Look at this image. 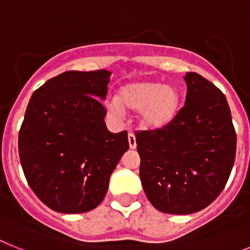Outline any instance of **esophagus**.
I'll return each mask as SVG.
<instances>
[{"label": "esophagus", "mask_w": 250, "mask_h": 250, "mask_svg": "<svg viewBox=\"0 0 250 250\" xmlns=\"http://www.w3.org/2000/svg\"><path fill=\"white\" fill-rule=\"evenodd\" d=\"M128 142H129V147L133 150L136 148L137 144H136V137H135V133L133 132H128Z\"/></svg>", "instance_id": "1"}]
</instances>
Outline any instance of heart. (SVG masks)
<instances>
[{
	"label": "heart",
	"mask_w": 250,
	"mask_h": 250,
	"mask_svg": "<svg viewBox=\"0 0 250 250\" xmlns=\"http://www.w3.org/2000/svg\"><path fill=\"white\" fill-rule=\"evenodd\" d=\"M180 98L171 86L159 81L141 80L122 85L117 99L106 103L108 113L113 118L121 119L125 109L140 112V123L147 129L167 127L177 117Z\"/></svg>",
	"instance_id": "heart-1"
}]
</instances>
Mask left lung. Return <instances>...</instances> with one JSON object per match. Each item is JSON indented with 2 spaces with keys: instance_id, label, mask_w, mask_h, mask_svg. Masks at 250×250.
Returning a JSON list of instances; mask_svg holds the SVG:
<instances>
[{
  "instance_id": "left-lung-1",
  "label": "left lung",
  "mask_w": 250,
  "mask_h": 250,
  "mask_svg": "<svg viewBox=\"0 0 250 250\" xmlns=\"http://www.w3.org/2000/svg\"><path fill=\"white\" fill-rule=\"evenodd\" d=\"M186 104L171 123L136 133L140 178L151 205L164 213L206 208L225 188L236 133L225 95L196 72L184 76Z\"/></svg>"
}]
</instances>
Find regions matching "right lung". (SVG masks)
Wrapping results in <instances>:
<instances>
[{
	"label": "right lung",
	"mask_w": 250,
	"mask_h": 250,
	"mask_svg": "<svg viewBox=\"0 0 250 250\" xmlns=\"http://www.w3.org/2000/svg\"><path fill=\"white\" fill-rule=\"evenodd\" d=\"M106 70L67 71L35 90L19 132L25 178L44 205L83 213L104 200L109 178L128 150L127 131L106 128Z\"/></svg>",
	"instance_id": "right-lung-1"
}]
</instances>
